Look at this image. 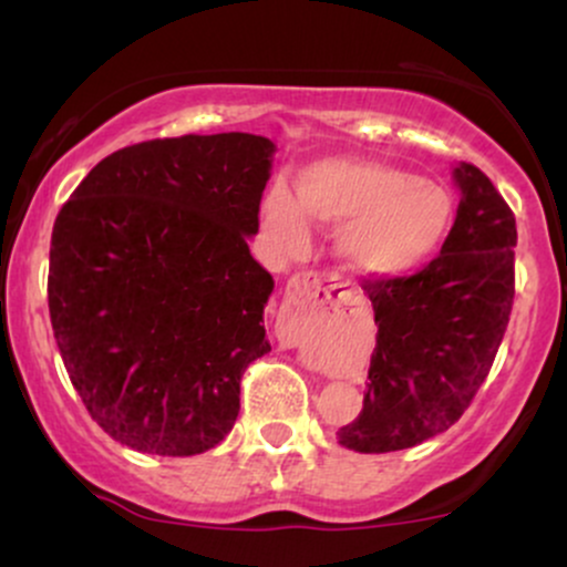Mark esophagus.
Returning a JSON list of instances; mask_svg holds the SVG:
<instances>
[{"mask_svg": "<svg viewBox=\"0 0 567 567\" xmlns=\"http://www.w3.org/2000/svg\"><path fill=\"white\" fill-rule=\"evenodd\" d=\"M343 298V285L330 271H298L290 277L285 292V311H306V315H324L330 306Z\"/></svg>", "mask_w": 567, "mask_h": 567, "instance_id": "esophagus-1", "label": "esophagus"}]
</instances>
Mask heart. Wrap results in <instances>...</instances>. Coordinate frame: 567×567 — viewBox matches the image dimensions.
Returning a JSON list of instances; mask_svg holds the SVG:
<instances>
[{
    "label": "heart",
    "instance_id": "obj_1",
    "mask_svg": "<svg viewBox=\"0 0 567 567\" xmlns=\"http://www.w3.org/2000/svg\"><path fill=\"white\" fill-rule=\"evenodd\" d=\"M341 226L338 252L362 277H400L424 264L445 239L453 199L432 181L373 159L333 157L296 175V202L285 188L264 197L261 220L288 252L309 243L306 219Z\"/></svg>",
    "mask_w": 567,
    "mask_h": 567
}]
</instances>
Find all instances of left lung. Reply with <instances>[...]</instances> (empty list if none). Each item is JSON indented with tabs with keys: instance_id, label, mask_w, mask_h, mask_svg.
I'll use <instances>...</instances> for the list:
<instances>
[{
	"instance_id": "obj_1",
	"label": "left lung",
	"mask_w": 567,
	"mask_h": 567,
	"mask_svg": "<svg viewBox=\"0 0 567 567\" xmlns=\"http://www.w3.org/2000/svg\"><path fill=\"white\" fill-rule=\"evenodd\" d=\"M458 213L437 258L410 277L365 279L375 311L368 392L338 442L392 453L451 429L491 373L514 301L512 207L480 167L461 162Z\"/></svg>"
}]
</instances>
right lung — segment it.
Segmentation results:
<instances>
[{
	"mask_svg": "<svg viewBox=\"0 0 567 567\" xmlns=\"http://www.w3.org/2000/svg\"><path fill=\"white\" fill-rule=\"evenodd\" d=\"M275 143L143 141L101 159L58 213L48 303L76 394L138 453L197 455L231 432L271 351L275 279L250 256Z\"/></svg>",
	"mask_w": 567,
	"mask_h": 567,
	"instance_id": "1",
	"label": "right lung"
}]
</instances>
